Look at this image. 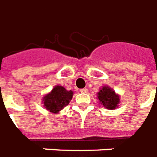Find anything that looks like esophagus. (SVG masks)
<instances>
[{"label":"esophagus","mask_w":157,"mask_h":157,"mask_svg":"<svg viewBox=\"0 0 157 157\" xmlns=\"http://www.w3.org/2000/svg\"><path fill=\"white\" fill-rule=\"evenodd\" d=\"M80 92L81 93H87L88 90L87 89H82V90H80Z\"/></svg>","instance_id":"obj_1"}]
</instances>
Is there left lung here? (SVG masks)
<instances>
[{"mask_svg":"<svg viewBox=\"0 0 157 157\" xmlns=\"http://www.w3.org/2000/svg\"><path fill=\"white\" fill-rule=\"evenodd\" d=\"M98 99L101 105L109 110L116 108L120 101L119 95L116 94L115 91L108 86H104L101 89L98 93Z\"/></svg>","mask_w":157,"mask_h":157,"instance_id":"left-lung-1","label":"left lung"}]
</instances>
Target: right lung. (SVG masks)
Masks as SVG:
<instances>
[{"instance_id": "1", "label": "right lung", "mask_w": 157, "mask_h": 157, "mask_svg": "<svg viewBox=\"0 0 157 157\" xmlns=\"http://www.w3.org/2000/svg\"><path fill=\"white\" fill-rule=\"evenodd\" d=\"M73 91L67 90L63 86L56 85L50 94H46L43 99L45 107L53 113H57L63 110L73 98Z\"/></svg>"}]
</instances>
